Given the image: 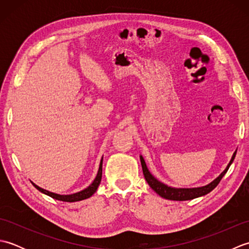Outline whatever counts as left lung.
Masks as SVG:
<instances>
[{
  "mask_svg": "<svg viewBox=\"0 0 249 249\" xmlns=\"http://www.w3.org/2000/svg\"><path fill=\"white\" fill-rule=\"evenodd\" d=\"M236 152H234L233 156H232L231 160L229 162L228 167L225 169V171L220 174V176L215 178L212 183H210L209 185H206V186L203 187H198V188H172V187H169L167 185L160 183V181H157V179L152 176L150 173V171L147 170L146 165H145V161L142 156H140V160H141V166H142V171H143V176L144 178L146 179L147 184L150 185V187L154 190V192L160 195V197L168 199V200H176V201H185V200H192L195 198H198L201 197V196H204L206 194H209L210 192H212V190L217 186L219 184L220 179L223 178V177L226 174V172L228 171V169L230 167V165L233 161L234 157H235Z\"/></svg>",
  "mask_w": 249,
  "mask_h": 249,
  "instance_id": "1",
  "label": "left lung"
}]
</instances>
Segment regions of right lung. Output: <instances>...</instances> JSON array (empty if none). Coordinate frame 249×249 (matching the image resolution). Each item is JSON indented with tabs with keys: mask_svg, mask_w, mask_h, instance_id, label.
Masks as SVG:
<instances>
[{
	"mask_svg": "<svg viewBox=\"0 0 249 249\" xmlns=\"http://www.w3.org/2000/svg\"><path fill=\"white\" fill-rule=\"evenodd\" d=\"M102 176H103V158L102 160H100V165H99V169H98V173L96 178L93 181V183L89 185V186L86 189H83L82 192H79L77 194H73V195H66V196H63V195H57V194H53V193H50L48 190L43 189L37 186L34 183H32L36 187V189H38L40 193H43L47 196H49V197L56 199V200H60V201H64V202H76V201H81L84 199H88L91 197V196L96 192L100 181H102Z\"/></svg>",
	"mask_w": 249,
	"mask_h": 249,
	"instance_id": "right-lung-1",
	"label": "right lung"
}]
</instances>
